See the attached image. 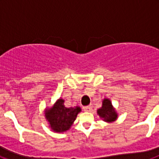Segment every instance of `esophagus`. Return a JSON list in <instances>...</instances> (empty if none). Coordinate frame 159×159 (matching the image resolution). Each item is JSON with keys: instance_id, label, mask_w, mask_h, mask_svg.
<instances>
[{"instance_id": "esophagus-1", "label": "esophagus", "mask_w": 159, "mask_h": 159, "mask_svg": "<svg viewBox=\"0 0 159 159\" xmlns=\"http://www.w3.org/2000/svg\"><path fill=\"white\" fill-rule=\"evenodd\" d=\"M92 106L91 104L88 105V106H85L83 107V109H84L85 111H90L92 110Z\"/></svg>"}]
</instances>
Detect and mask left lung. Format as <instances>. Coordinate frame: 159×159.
Here are the masks:
<instances>
[{
    "label": "left lung",
    "mask_w": 159,
    "mask_h": 159,
    "mask_svg": "<svg viewBox=\"0 0 159 159\" xmlns=\"http://www.w3.org/2000/svg\"><path fill=\"white\" fill-rule=\"evenodd\" d=\"M97 113L101 118L103 119L104 121L108 123L115 121L117 119V114L115 109L112 107L111 101L107 99H104V100L102 101V107L97 111Z\"/></svg>",
    "instance_id": "obj_1"
}]
</instances>
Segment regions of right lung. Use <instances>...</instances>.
Here are the masks:
<instances>
[{
    "mask_svg": "<svg viewBox=\"0 0 159 159\" xmlns=\"http://www.w3.org/2000/svg\"><path fill=\"white\" fill-rule=\"evenodd\" d=\"M64 102V100L62 99H59L54 106L46 112V119L51 128L56 132H64L68 130L81 111L80 107H66Z\"/></svg>",
    "mask_w": 159,
    "mask_h": 159,
    "instance_id": "add662e5",
    "label": "right lung"
}]
</instances>
